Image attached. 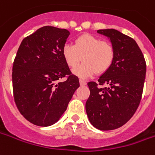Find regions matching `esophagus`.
<instances>
[{
	"mask_svg": "<svg viewBox=\"0 0 155 155\" xmlns=\"http://www.w3.org/2000/svg\"><path fill=\"white\" fill-rule=\"evenodd\" d=\"M80 84H81V86H86V82L85 81H83V80H80Z\"/></svg>",
	"mask_w": 155,
	"mask_h": 155,
	"instance_id": "34e87169",
	"label": "esophagus"
}]
</instances>
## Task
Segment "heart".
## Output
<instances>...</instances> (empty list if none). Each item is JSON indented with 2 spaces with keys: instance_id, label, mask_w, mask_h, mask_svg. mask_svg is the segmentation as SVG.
Returning a JSON list of instances; mask_svg holds the SVG:
<instances>
[{
  "instance_id": "obj_1",
  "label": "heart",
  "mask_w": 155,
  "mask_h": 155,
  "mask_svg": "<svg viewBox=\"0 0 155 155\" xmlns=\"http://www.w3.org/2000/svg\"><path fill=\"white\" fill-rule=\"evenodd\" d=\"M62 54L66 64L72 69L83 60L84 63L74 69L73 73L78 77L87 78L95 73L107 72L114 63L115 50L110 42L83 34L74 39V46L64 45Z\"/></svg>"
}]
</instances>
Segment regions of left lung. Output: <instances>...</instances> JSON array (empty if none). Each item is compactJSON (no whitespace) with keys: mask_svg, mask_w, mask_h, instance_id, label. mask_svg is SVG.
Listing matches in <instances>:
<instances>
[{"mask_svg":"<svg viewBox=\"0 0 155 155\" xmlns=\"http://www.w3.org/2000/svg\"><path fill=\"white\" fill-rule=\"evenodd\" d=\"M110 39L115 50L111 68L98 83H87L90 96L86 111L91 125L101 130L117 129L130 120L139 106L146 75L143 54L132 38L116 29H98ZM104 84L108 87L102 88Z\"/></svg>","mask_w":155,"mask_h":155,"instance_id":"8db88e82","label":"left lung"}]
</instances>
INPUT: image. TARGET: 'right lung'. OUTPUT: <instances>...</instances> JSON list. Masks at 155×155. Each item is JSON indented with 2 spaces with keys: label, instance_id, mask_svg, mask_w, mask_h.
Instances as JSON below:
<instances>
[{
  "label": "right lung",
  "instance_id": "1",
  "mask_svg": "<svg viewBox=\"0 0 155 155\" xmlns=\"http://www.w3.org/2000/svg\"><path fill=\"white\" fill-rule=\"evenodd\" d=\"M69 35L67 29L44 26L25 37L18 50L12 74L14 101L34 125L58 121L80 86L62 54ZM63 78L66 80L62 82Z\"/></svg>",
  "mask_w": 155,
  "mask_h": 155
}]
</instances>
